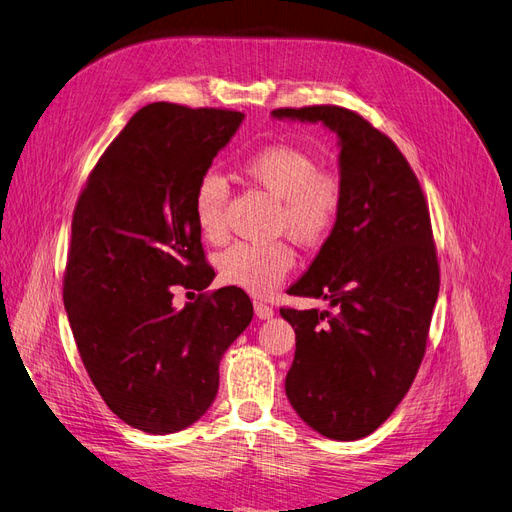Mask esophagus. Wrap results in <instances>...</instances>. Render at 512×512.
Listing matches in <instances>:
<instances>
[{
    "label": "esophagus",
    "instance_id": "1",
    "mask_svg": "<svg viewBox=\"0 0 512 512\" xmlns=\"http://www.w3.org/2000/svg\"><path fill=\"white\" fill-rule=\"evenodd\" d=\"M254 312L260 320H269L273 316V307L267 305L265 301H254Z\"/></svg>",
    "mask_w": 512,
    "mask_h": 512
}]
</instances>
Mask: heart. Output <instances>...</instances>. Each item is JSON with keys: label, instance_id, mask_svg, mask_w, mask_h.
<instances>
[{"label": "heart", "instance_id": "1", "mask_svg": "<svg viewBox=\"0 0 512 512\" xmlns=\"http://www.w3.org/2000/svg\"><path fill=\"white\" fill-rule=\"evenodd\" d=\"M243 177L258 190L277 200L273 230L288 235L305 250L327 243L342 222L346 205L344 181L333 170L320 168L312 153L286 145H267L241 162ZM228 183L215 173L198 179L192 211L207 241L226 239ZM294 267V252L284 241L235 243L220 256L222 282L250 294H269L280 286Z\"/></svg>", "mask_w": 512, "mask_h": 512}]
</instances>
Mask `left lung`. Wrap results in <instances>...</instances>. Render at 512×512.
Here are the masks:
<instances>
[{
    "label": "left lung",
    "mask_w": 512,
    "mask_h": 512,
    "mask_svg": "<svg viewBox=\"0 0 512 512\" xmlns=\"http://www.w3.org/2000/svg\"><path fill=\"white\" fill-rule=\"evenodd\" d=\"M273 117L322 121L342 145V222L288 288L329 309L280 314L297 335L286 376L292 408L322 436L359 440L393 414L425 356L440 290L429 207L404 153L363 115L316 104Z\"/></svg>",
    "instance_id": "8db88e82"
}]
</instances>
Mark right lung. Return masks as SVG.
Listing matches in <instances>:
<instances>
[{
  "label": "right lung",
  "instance_id": "1",
  "mask_svg": "<svg viewBox=\"0 0 512 512\" xmlns=\"http://www.w3.org/2000/svg\"><path fill=\"white\" fill-rule=\"evenodd\" d=\"M243 113L143 106L91 170L72 215L64 305L104 404L147 433H175L218 395L220 359L252 322L247 294L203 292L213 269L194 220L198 179ZM177 285L200 289L172 305Z\"/></svg>",
  "mask_w": 512,
  "mask_h": 512
}]
</instances>
